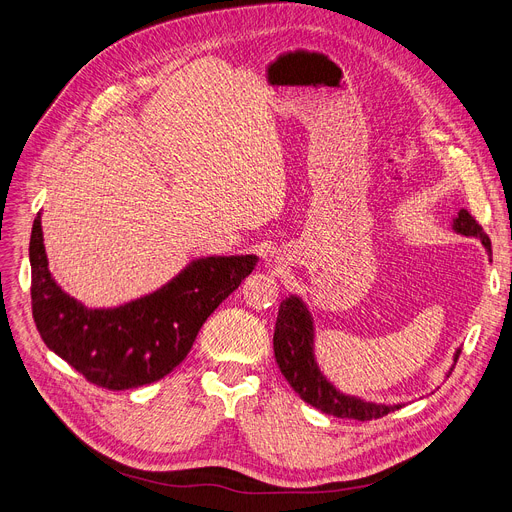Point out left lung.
I'll use <instances>...</instances> for the list:
<instances>
[{
  "mask_svg": "<svg viewBox=\"0 0 512 512\" xmlns=\"http://www.w3.org/2000/svg\"><path fill=\"white\" fill-rule=\"evenodd\" d=\"M452 227L460 235L481 239L485 250H488V254L492 256L490 237L485 235L481 225L467 210L458 212ZM312 342H314V327L304 302L298 296L285 298L277 314L273 348H275L279 371L304 402L323 410L325 415H333L337 419H356V421L381 419L389 415V412L402 408V404L385 406L375 402H364L360 398L337 392V389L323 377L319 367H316ZM458 356H460V350H456L454 362L458 360Z\"/></svg>",
  "mask_w": 512,
  "mask_h": 512,
  "instance_id": "left-lung-1",
  "label": "left lung"
}]
</instances>
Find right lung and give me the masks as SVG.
Instances as JSON below:
<instances>
[{
    "label": "right lung",
    "instance_id": "obj_1",
    "mask_svg": "<svg viewBox=\"0 0 512 512\" xmlns=\"http://www.w3.org/2000/svg\"><path fill=\"white\" fill-rule=\"evenodd\" d=\"M29 258L33 319L45 346L106 389L141 387L173 371L208 316L258 262L252 254L193 260L154 294L93 310L64 294L47 271L41 216L33 223Z\"/></svg>",
    "mask_w": 512,
    "mask_h": 512
}]
</instances>
